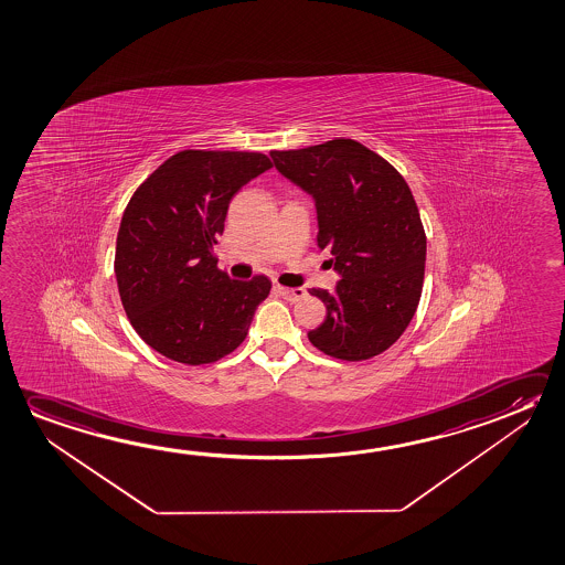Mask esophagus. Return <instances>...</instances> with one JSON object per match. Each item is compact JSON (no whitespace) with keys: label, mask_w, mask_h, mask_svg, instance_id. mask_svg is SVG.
Here are the masks:
<instances>
[{"label":"esophagus","mask_w":565,"mask_h":565,"mask_svg":"<svg viewBox=\"0 0 565 565\" xmlns=\"http://www.w3.org/2000/svg\"><path fill=\"white\" fill-rule=\"evenodd\" d=\"M275 290H277L278 295L282 296L285 300H290V302H296V300L305 298L306 295L305 288H287L277 285V287H275Z\"/></svg>","instance_id":"esophagus-1"}]
</instances>
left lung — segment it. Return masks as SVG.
Listing matches in <instances>:
<instances>
[{
	"instance_id": "obj_1",
	"label": "left lung",
	"mask_w": 565,
	"mask_h": 565,
	"mask_svg": "<svg viewBox=\"0 0 565 565\" xmlns=\"http://www.w3.org/2000/svg\"><path fill=\"white\" fill-rule=\"evenodd\" d=\"M277 171L312 196L318 245L341 280L312 288L326 320L308 340L332 358L361 361L388 350L418 308L426 235L413 192L393 164L353 139L270 151Z\"/></svg>"
}]
</instances>
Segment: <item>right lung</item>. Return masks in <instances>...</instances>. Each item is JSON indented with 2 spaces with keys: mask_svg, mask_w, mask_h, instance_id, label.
Returning a JSON list of instances; mask_svg holds the SVG:
<instances>
[{
  "mask_svg": "<svg viewBox=\"0 0 565 565\" xmlns=\"http://www.w3.org/2000/svg\"><path fill=\"white\" fill-rule=\"evenodd\" d=\"M270 167L263 152L186 149L129 200L117 233V288L135 332L164 358L214 363L249 332L270 280L227 277L214 245L232 198Z\"/></svg>",
  "mask_w": 565,
  "mask_h": 565,
  "instance_id": "obj_1",
  "label": "right lung"
}]
</instances>
